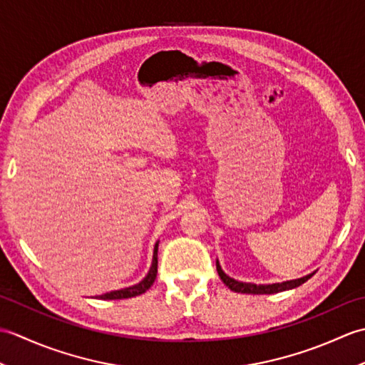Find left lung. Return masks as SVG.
<instances>
[{"label":"left lung","instance_id":"8db88e82","mask_svg":"<svg viewBox=\"0 0 365 365\" xmlns=\"http://www.w3.org/2000/svg\"><path fill=\"white\" fill-rule=\"evenodd\" d=\"M216 269H218V274L221 277V281L226 284L232 292L237 293H250V294H271V293H279L284 290H290L294 289V287H299L301 284H304L307 279H311L314 276L309 274L301 279H294V281H287V282H281V284H269V285H255V284H246V282H238L235 279L229 277L224 271L221 269L220 263L216 262Z\"/></svg>","mask_w":365,"mask_h":365}]
</instances>
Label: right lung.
Segmentation results:
<instances>
[{
  "label": "right lung",
  "instance_id": "obj_1",
  "mask_svg": "<svg viewBox=\"0 0 365 365\" xmlns=\"http://www.w3.org/2000/svg\"><path fill=\"white\" fill-rule=\"evenodd\" d=\"M157 252H158V242L155 245L153 250V260H152V267L149 269V273L143 279L141 282L136 285L127 287V289L122 290H115V292H110L105 294H100V299H123V298H133L138 297V294H143L144 292H147L152 287V284L155 282V277H157V268H158V259H157Z\"/></svg>",
  "mask_w": 365,
  "mask_h": 365
}]
</instances>
